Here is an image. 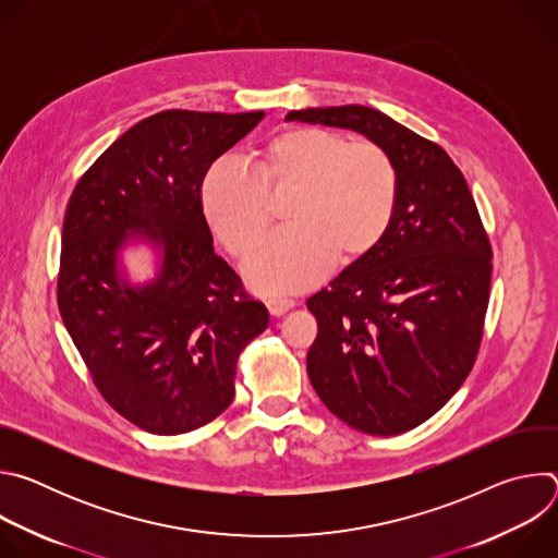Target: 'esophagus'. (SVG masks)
<instances>
[{
    "instance_id": "34e87169",
    "label": "esophagus",
    "mask_w": 558,
    "mask_h": 558,
    "mask_svg": "<svg viewBox=\"0 0 558 558\" xmlns=\"http://www.w3.org/2000/svg\"><path fill=\"white\" fill-rule=\"evenodd\" d=\"M265 304H267V308L274 317H280L293 306V300H289V298H267Z\"/></svg>"
}]
</instances>
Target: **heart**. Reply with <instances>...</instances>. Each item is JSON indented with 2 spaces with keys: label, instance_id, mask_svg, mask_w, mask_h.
<instances>
[{
  "label": "heart",
  "instance_id": "1",
  "mask_svg": "<svg viewBox=\"0 0 558 558\" xmlns=\"http://www.w3.org/2000/svg\"><path fill=\"white\" fill-rule=\"evenodd\" d=\"M256 172L216 163L201 190L203 214L225 250L247 258L269 231L271 198L293 194L291 229L274 235L247 263V282L263 293H295L320 282L338 260H366L384 241L400 201L390 154L373 141L293 125L258 151Z\"/></svg>",
  "mask_w": 558,
  "mask_h": 558
}]
</instances>
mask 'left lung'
Instances as JSON below:
<instances>
[{
	"label": "left lung",
	"mask_w": 558,
	"mask_h": 558,
	"mask_svg": "<svg viewBox=\"0 0 558 558\" xmlns=\"http://www.w3.org/2000/svg\"><path fill=\"white\" fill-rule=\"evenodd\" d=\"M287 121L355 130L397 168L400 201L379 247L306 300L317 323L306 371L351 428L413 430L459 390L484 340L493 247L480 209L444 147L379 110L306 108Z\"/></svg>",
	"instance_id": "obj_1"
}]
</instances>
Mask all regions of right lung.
Segmentation results:
<instances>
[{
	"mask_svg": "<svg viewBox=\"0 0 558 558\" xmlns=\"http://www.w3.org/2000/svg\"><path fill=\"white\" fill-rule=\"evenodd\" d=\"M265 112L166 110L121 134L78 179L63 216L57 304L104 400L154 435L216 420L241 351L269 311L214 254L201 190L211 163ZM165 247L145 288L118 280L130 234Z\"/></svg>",
	"mask_w": 558,
	"mask_h": 558,
	"instance_id": "right-lung-1",
	"label": "right lung"
}]
</instances>
